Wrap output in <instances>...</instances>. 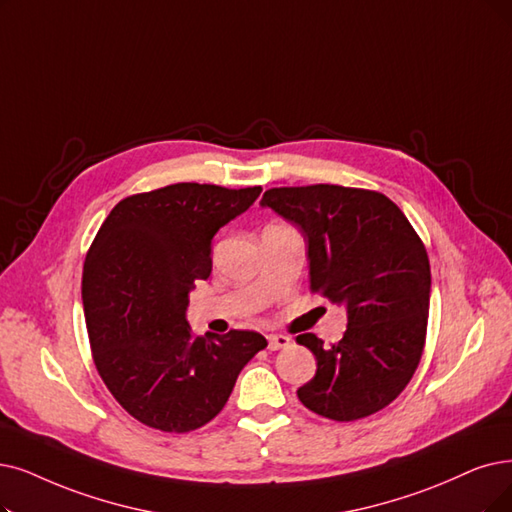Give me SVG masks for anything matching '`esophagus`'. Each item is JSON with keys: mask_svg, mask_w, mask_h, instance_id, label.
Instances as JSON below:
<instances>
[{"mask_svg": "<svg viewBox=\"0 0 512 512\" xmlns=\"http://www.w3.org/2000/svg\"><path fill=\"white\" fill-rule=\"evenodd\" d=\"M290 346V338L283 336V334H271L269 336V349L271 351H281V349H288Z\"/></svg>", "mask_w": 512, "mask_h": 512, "instance_id": "34e87169", "label": "esophagus"}]
</instances>
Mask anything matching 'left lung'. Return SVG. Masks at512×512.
I'll return each instance as SVG.
<instances>
[{
    "label": "left lung",
    "instance_id": "8db88e82",
    "mask_svg": "<svg viewBox=\"0 0 512 512\" xmlns=\"http://www.w3.org/2000/svg\"><path fill=\"white\" fill-rule=\"evenodd\" d=\"M260 206L300 229L311 290L346 309L340 342L296 338L317 359L298 399L338 422L376 414L412 380L424 349L431 264L420 237L395 203L374 191L281 187L264 193Z\"/></svg>",
    "mask_w": 512,
    "mask_h": 512
}]
</instances>
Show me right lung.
Instances as JSON below:
<instances>
[{
	"label": "right lung",
	"instance_id": "1",
	"mask_svg": "<svg viewBox=\"0 0 512 512\" xmlns=\"http://www.w3.org/2000/svg\"><path fill=\"white\" fill-rule=\"evenodd\" d=\"M178 182L119 201L92 243L81 277L100 378L138 422L166 433L208 424L243 365L267 346L231 330L195 338L189 294L212 273V239L260 195Z\"/></svg>",
	"mask_w": 512,
	"mask_h": 512
}]
</instances>
